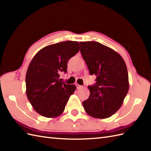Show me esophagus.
<instances>
[{"label": "esophagus", "instance_id": "34e87169", "mask_svg": "<svg viewBox=\"0 0 151 151\" xmlns=\"http://www.w3.org/2000/svg\"><path fill=\"white\" fill-rule=\"evenodd\" d=\"M76 88H77V89H80V88H82V86L81 85H79V84H76Z\"/></svg>", "mask_w": 151, "mask_h": 151}]
</instances>
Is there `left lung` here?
I'll return each instance as SVG.
<instances>
[{
	"label": "left lung",
	"mask_w": 151,
	"mask_h": 151,
	"mask_svg": "<svg viewBox=\"0 0 151 151\" xmlns=\"http://www.w3.org/2000/svg\"><path fill=\"white\" fill-rule=\"evenodd\" d=\"M81 52L89 74L97 76L89 86V98L82 102L86 113L95 118L114 115L123 104L129 89L126 63L113 49L96 41L80 42Z\"/></svg>",
	"instance_id": "8db88e82"
}]
</instances>
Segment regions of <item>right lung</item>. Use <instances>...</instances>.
Masks as SVG:
<instances>
[{"mask_svg":"<svg viewBox=\"0 0 151 151\" xmlns=\"http://www.w3.org/2000/svg\"><path fill=\"white\" fill-rule=\"evenodd\" d=\"M79 43L67 41L43 48L32 60L26 75L27 95L34 109L43 117L59 116L65 110L75 85L59 78L67 73V62L78 52Z\"/></svg>","mask_w":151,"mask_h":151,"instance_id":"add662e5","label":"right lung"}]
</instances>
